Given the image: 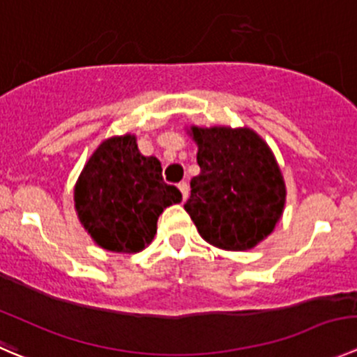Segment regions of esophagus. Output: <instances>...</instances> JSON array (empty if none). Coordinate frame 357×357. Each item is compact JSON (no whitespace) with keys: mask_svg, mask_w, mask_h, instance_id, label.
Segmentation results:
<instances>
[{"mask_svg":"<svg viewBox=\"0 0 357 357\" xmlns=\"http://www.w3.org/2000/svg\"><path fill=\"white\" fill-rule=\"evenodd\" d=\"M178 189H180V192H182L183 199H187V197H189V183H187V182H180L178 183Z\"/></svg>","mask_w":357,"mask_h":357,"instance_id":"1","label":"esophagus"}]
</instances>
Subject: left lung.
Masks as SVG:
<instances>
[{
	"mask_svg": "<svg viewBox=\"0 0 357 357\" xmlns=\"http://www.w3.org/2000/svg\"><path fill=\"white\" fill-rule=\"evenodd\" d=\"M190 135L201 172L183 208L210 245L253 248L274 231L287 199L273 151L250 128L190 126Z\"/></svg>",
	"mask_w": 357,
	"mask_h": 357,
	"instance_id": "1",
	"label": "left lung"
}]
</instances>
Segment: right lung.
<instances>
[{
    "label": "right lung",
    "instance_id": "obj_1",
    "mask_svg": "<svg viewBox=\"0 0 357 357\" xmlns=\"http://www.w3.org/2000/svg\"><path fill=\"white\" fill-rule=\"evenodd\" d=\"M180 201V190L163 180L160 160L142 156L130 133L104 140L74 187L81 225L100 248L116 253L146 248L156 234L158 217Z\"/></svg>",
    "mask_w": 357,
    "mask_h": 357
}]
</instances>
